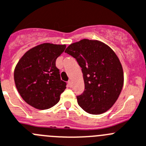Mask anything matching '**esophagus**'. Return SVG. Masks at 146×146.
Instances as JSON below:
<instances>
[{
    "label": "esophagus",
    "instance_id": "esophagus-1",
    "mask_svg": "<svg viewBox=\"0 0 146 146\" xmlns=\"http://www.w3.org/2000/svg\"><path fill=\"white\" fill-rule=\"evenodd\" d=\"M68 86H70V87H71V86H72V81H70V80H69V81H68Z\"/></svg>",
    "mask_w": 146,
    "mask_h": 146
}]
</instances>
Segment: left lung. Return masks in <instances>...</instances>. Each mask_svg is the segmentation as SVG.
I'll list each match as a JSON object with an SVG mask.
<instances>
[{"label": "left lung", "instance_id": "1", "mask_svg": "<svg viewBox=\"0 0 146 146\" xmlns=\"http://www.w3.org/2000/svg\"><path fill=\"white\" fill-rule=\"evenodd\" d=\"M65 52L76 59L82 70L85 89L76 97L78 106L94 115L106 112L124 84L123 69L115 52L104 43L89 39L70 44Z\"/></svg>", "mask_w": 146, "mask_h": 146}]
</instances>
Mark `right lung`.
I'll use <instances>...</instances> for the list:
<instances>
[{
    "label": "right lung",
    "mask_w": 146,
    "mask_h": 146,
    "mask_svg": "<svg viewBox=\"0 0 146 146\" xmlns=\"http://www.w3.org/2000/svg\"><path fill=\"white\" fill-rule=\"evenodd\" d=\"M65 45L45 44L31 48L19 60L14 78L18 92L27 104L39 110L53 107L66 89L56 60Z\"/></svg>",
    "instance_id": "add662e5"
}]
</instances>
